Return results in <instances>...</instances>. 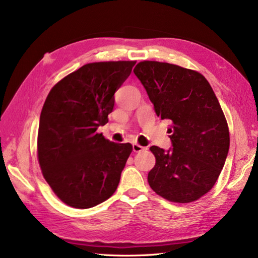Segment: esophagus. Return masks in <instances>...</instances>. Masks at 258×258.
<instances>
[{
    "mask_svg": "<svg viewBox=\"0 0 258 258\" xmlns=\"http://www.w3.org/2000/svg\"><path fill=\"white\" fill-rule=\"evenodd\" d=\"M144 150H146V147H143V146H141L140 144H136V143L133 144V151L135 153H140V152L144 151Z\"/></svg>",
    "mask_w": 258,
    "mask_h": 258,
    "instance_id": "obj_1",
    "label": "esophagus"
}]
</instances>
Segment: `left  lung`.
<instances>
[{
	"label": "left lung",
	"mask_w": 258,
	"mask_h": 258,
	"mask_svg": "<svg viewBox=\"0 0 258 258\" xmlns=\"http://www.w3.org/2000/svg\"><path fill=\"white\" fill-rule=\"evenodd\" d=\"M134 73L155 113L171 120V149L150 150L156 158L147 180L156 194L189 203L210 191L229 150L226 118L212 86L199 72L156 61L140 62Z\"/></svg>",
	"instance_id": "obj_1"
}]
</instances>
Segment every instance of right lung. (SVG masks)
Here are the masks:
<instances>
[{
	"label": "right lung",
	"mask_w": 258,
	"mask_h": 258,
	"mask_svg": "<svg viewBox=\"0 0 258 258\" xmlns=\"http://www.w3.org/2000/svg\"><path fill=\"white\" fill-rule=\"evenodd\" d=\"M136 62L85 64L53 87L43 105L37 156L43 176L59 200L90 208L109 199L133 147L97 133L108 122L114 94Z\"/></svg>",
	"instance_id": "obj_1"
}]
</instances>
